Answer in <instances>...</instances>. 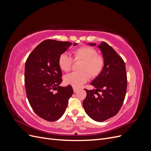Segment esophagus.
<instances>
[{
	"instance_id": "1",
	"label": "esophagus",
	"mask_w": 151,
	"mask_h": 151,
	"mask_svg": "<svg viewBox=\"0 0 151 151\" xmlns=\"http://www.w3.org/2000/svg\"><path fill=\"white\" fill-rule=\"evenodd\" d=\"M73 90H74V93H76L77 91H78V89H77V88H73Z\"/></svg>"
}]
</instances>
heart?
<instances>
[{"mask_svg":"<svg viewBox=\"0 0 151 151\" xmlns=\"http://www.w3.org/2000/svg\"><path fill=\"white\" fill-rule=\"evenodd\" d=\"M74 57L75 60H83L79 68L81 71L65 75L63 81L66 84L74 88H79L89 80V76L87 72L91 77H97L101 72L104 67V60L102 57L97 55L96 50L94 48L88 46L81 47L74 50ZM72 63V58L67 53L60 54L58 57V66L63 71H70Z\"/></svg>","mask_w":151,"mask_h":151,"instance_id":"1","label":"heart"}]
</instances>
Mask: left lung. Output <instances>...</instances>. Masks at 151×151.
I'll use <instances>...</instances> for the list:
<instances>
[{
	"label": "left lung",
	"instance_id": "1",
	"mask_svg": "<svg viewBox=\"0 0 151 151\" xmlns=\"http://www.w3.org/2000/svg\"><path fill=\"white\" fill-rule=\"evenodd\" d=\"M88 45L96 46V43ZM97 47L101 52L104 67L101 72L91 83L95 89H85L87 96L83 107L91 118L103 122L119 111L125 97L127 80L124 61L113 48L103 42ZM94 94L98 96L96 97Z\"/></svg>",
	"mask_w": 151,
	"mask_h": 151
}]
</instances>
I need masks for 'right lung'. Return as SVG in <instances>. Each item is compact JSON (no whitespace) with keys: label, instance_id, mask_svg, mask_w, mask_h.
I'll return each mask as SVG.
<instances>
[{"label":"right lung","instance_id":"1","mask_svg":"<svg viewBox=\"0 0 151 151\" xmlns=\"http://www.w3.org/2000/svg\"><path fill=\"white\" fill-rule=\"evenodd\" d=\"M71 45L45 40L33 50L25 63L24 83L29 103L36 115L47 121L54 122L63 115L74 93L71 86H60L62 74L58 63L60 55ZM77 45L74 43L73 46ZM53 90L57 92L54 93Z\"/></svg>","mask_w":151,"mask_h":151}]
</instances>
